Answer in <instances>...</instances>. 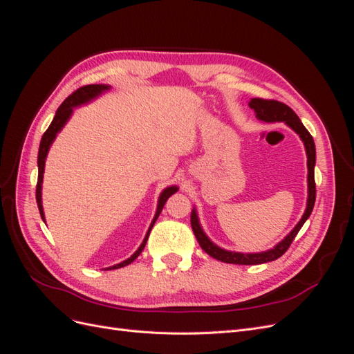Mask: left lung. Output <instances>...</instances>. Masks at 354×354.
<instances>
[{
  "label": "left lung",
  "mask_w": 354,
  "mask_h": 354,
  "mask_svg": "<svg viewBox=\"0 0 354 354\" xmlns=\"http://www.w3.org/2000/svg\"><path fill=\"white\" fill-rule=\"evenodd\" d=\"M250 106L255 111L257 118L266 122H279L283 121L286 122L292 130L299 134L301 140L304 142L306 146V152H307V168H308V199H307V208L304 216L299 220V223L294 227V230L288 234V236L281 242L277 243L273 250H269L266 252H259V254H241V252H232V251H224L218 248L217 245H214L207 236L205 233L202 232L196 211H192L190 216V224L192 229H194L195 236L201 245V248L205 251L208 255H211L212 259H216L223 263H230V264H243V266H252V264H263V263H269L273 260H277L279 257H282L289 246H291L294 238L297 236V233L299 229L303 227V224L306 220L310 217V214L313 211L315 207V201H316V183H315V164H316V147L313 137L307 131V128L303 125V122L299 121V118L295 115V112L286 106L282 102L277 100H267V99H260L255 97L250 102Z\"/></svg>",
  "instance_id": "1"
}]
</instances>
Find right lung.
Returning a JSON list of instances; mask_svg holds the SVG:
<instances>
[{"label": "right lung", "mask_w": 354, "mask_h": 354, "mask_svg": "<svg viewBox=\"0 0 354 354\" xmlns=\"http://www.w3.org/2000/svg\"><path fill=\"white\" fill-rule=\"evenodd\" d=\"M108 88H109L108 85L91 84V85H84V87H80L78 90H75V91L69 95V97L59 106V109H57L55 118H53V121H51L50 127L47 128V131H46L44 134H42L41 143H39V151H38V181H37V203H38V209H39V214H41V218H42V220H44V211H42V205H41V185H42V174H44L46 158H47V153H48L50 145H51L53 140H55V138H56V134L62 130V127L65 125L66 121L69 120V116L72 115V111H73L75 106H80V104H82V103H85V102H88V100H91V99H94V97H97V95H99L102 91L108 90ZM176 192H177V187H176V186H171V187H167V189L162 192V194H160L159 202H158L156 216H155V218H153V221H152V224H151V227H149V230H147V234H146V238H145L143 243L140 245V248H138L128 260H125V261H122V263H120V264H116V266L108 267V269H104V270L121 269V267L128 266L130 263H133V261L137 259V257L140 255V252L143 251L145 245H146V242H147L149 233H151V230H152V227H153V224H155L156 218L159 217L160 211H162L167 199H168L171 195H173V194H176Z\"/></svg>", "instance_id": "add662e5"}]
</instances>
